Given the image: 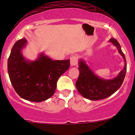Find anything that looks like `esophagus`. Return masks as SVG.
<instances>
[{
    "instance_id": "obj_1",
    "label": "esophagus",
    "mask_w": 135,
    "mask_h": 135,
    "mask_svg": "<svg viewBox=\"0 0 135 135\" xmlns=\"http://www.w3.org/2000/svg\"><path fill=\"white\" fill-rule=\"evenodd\" d=\"M70 65L72 66H76L78 65V57L76 56V55H73V56L70 57Z\"/></svg>"
}]
</instances>
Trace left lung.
<instances>
[{
	"instance_id": "8db88e82",
	"label": "left lung",
	"mask_w": 135,
	"mask_h": 135,
	"mask_svg": "<svg viewBox=\"0 0 135 135\" xmlns=\"http://www.w3.org/2000/svg\"><path fill=\"white\" fill-rule=\"evenodd\" d=\"M109 41L117 47L118 52L124 59V67L115 78L105 80L96 75L85 61L79 60L80 74L76 82V87L80 95L85 99L91 100L106 99L115 93L123 84L127 71L126 57L119 42L114 38H110Z\"/></svg>"
}]
</instances>
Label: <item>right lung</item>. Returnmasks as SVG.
Instances as JSON below:
<instances>
[{
	"label": "right lung",
	"instance_id": "add662e5",
	"mask_svg": "<svg viewBox=\"0 0 135 135\" xmlns=\"http://www.w3.org/2000/svg\"><path fill=\"white\" fill-rule=\"evenodd\" d=\"M27 42L22 38L14 44L8 59V72L16 93L25 100L39 103L53 96L58 79L70 66V60L53 61L43 53L35 61L27 60L21 52Z\"/></svg>",
	"mask_w": 135,
	"mask_h": 135
}]
</instances>
